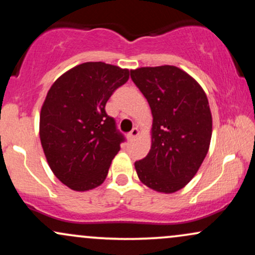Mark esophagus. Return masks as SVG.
<instances>
[{"label":"esophagus","mask_w":255,"mask_h":255,"mask_svg":"<svg viewBox=\"0 0 255 255\" xmlns=\"http://www.w3.org/2000/svg\"><path fill=\"white\" fill-rule=\"evenodd\" d=\"M137 135H139V129H137L136 127H134L133 129H131L129 133L127 134V137H128V140H130V141H131V140L135 139Z\"/></svg>","instance_id":"obj_1"}]
</instances>
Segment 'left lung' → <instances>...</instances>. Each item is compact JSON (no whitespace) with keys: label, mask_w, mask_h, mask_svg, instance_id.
Wrapping results in <instances>:
<instances>
[{"label":"left lung","mask_w":255,"mask_h":255,"mask_svg":"<svg viewBox=\"0 0 255 255\" xmlns=\"http://www.w3.org/2000/svg\"><path fill=\"white\" fill-rule=\"evenodd\" d=\"M130 78L153 116L151 150L135 162L136 174L154 191L174 193L194 177L209 151V101L200 85L177 67L137 68Z\"/></svg>","instance_id":"8db88e82"}]
</instances>
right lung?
<instances>
[{
	"label": "right lung",
	"mask_w": 255,
	"mask_h": 255,
	"mask_svg": "<svg viewBox=\"0 0 255 255\" xmlns=\"http://www.w3.org/2000/svg\"><path fill=\"white\" fill-rule=\"evenodd\" d=\"M128 78V69L86 62L61 75L46 95L40 111V142L55 176L73 191L103 183L126 141L105 104Z\"/></svg>",
	"instance_id": "right-lung-1"
}]
</instances>
